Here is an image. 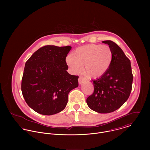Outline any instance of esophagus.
I'll return each mask as SVG.
<instances>
[{
	"label": "esophagus",
	"instance_id": "esophagus-1",
	"mask_svg": "<svg viewBox=\"0 0 150 150\" xmlns=\"http://www.w3.org/2000/svg\"><path fill=\"white\" fill-rule=\"evenodd\" d=\"M86 81V79L84 78V77H80L79 78V83L80 84H83L84 81Z\"/></svg>",
	"mask_w": 150,
	"mask_h": 150
}]
</instances>
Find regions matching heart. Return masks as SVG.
Listing matches in <instances>:
<instances>
[{"mask_svg":"<svg viewBox=\"0 0 150 150\" xmlns=\"http://www.w3.org/2000/svg\"><path fill=\"white\" fill-rule=\"evenodd\" d=\"M113 54L107 45L87 44L79 47L73 55H69L66 62L74 73L83 71L87 77L98 79L108 71L112 61Z\"/></svg>","mask_w":150,"mask_h":150,"instance_id":"obj_1","label":"heart"}]
</instances>
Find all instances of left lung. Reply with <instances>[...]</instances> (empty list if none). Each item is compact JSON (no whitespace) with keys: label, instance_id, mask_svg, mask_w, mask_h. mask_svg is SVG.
<instances>
[{"label":"left lung","instance_id":"left-lung-1","mask_svg":"<svg viewBox=\"0 0 150 150\" xmlns=\"http://www.w3.org/2000/svg\"><path fill=\"white\" fill-rule=\"evenodd\" d=\"M102 43L111 48L113 57L111 65L102 77L92 80L94 91L86 99L91 109L99 113H109L121 107L132 91L133 74L130 61L122 49L111 40Z\"/></svg>","mask_w":150,"mask_h":150}]
</instances>
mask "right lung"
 Listing matches in <instances>:
<instances>
[{
	"label": "right lung",
	"mask_w": 150,
	"mask_h": 150,
	"mask_svg": "<svg viewBox=\"0 0 150 150\" xmlns=\"http://www.w3.org/2000/svg\"><path fill=\"white\" fill-rule=\"evenodd\" d=\"M71 47L45 45L26 61L21 91L28 105L45 115L62 111L70 91L79 86L78 76L70 74L66 58Z\"/></svg>",
	"instance_id": "obj_1"
}]
</instances>
